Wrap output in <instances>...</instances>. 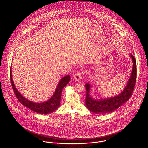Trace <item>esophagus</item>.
<instances>
[{"label": "esophagus", "mask_w": 148, "mask_h": 148, "mask_svg": "<svg viewBox=\"0 0 148 148\" xmlns=\"http://www.w3.org/2000/svg\"><path fill=\"white\" fill-rule=\"evenodd\" d=\"M83 76V71H79L78 72H77L75 75H74V79L77 80V81H79L80 80L82 77Z\"/></svg>", "instance_id": "esophagus-1"}]
</instances>
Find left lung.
Wrapping results in <instances>:
<instances>
[{"label": "left lung", "mask_w": 148, "mask_h": 148, "mask_svg": "<svg viewBox=\"0 0 148 148\" xmlns=\"http://www.w3.org/2000/svg\"><path fill=\"white\" fill-rule=\"evenodd\" d=\"M133 66L130 77L129 78L127 86L123 91L117 96L106 99L95 100L90 95V89L92 85L89 83L85 84L86 95L85 97V105L87 108L92 113L97 114H106L114 112L120 106L127 101L132 95L136 79V63L134 56L130 54Z\"/></svg>", "instance_id": "obj_1"}]
</instances>
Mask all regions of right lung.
Returning a JSON list of instances; mask_svg holds the SVG:
<instances>
[{
  "label": "right lung",
  "mask_w": 148,
  "mask_h": 148,
  "mask_svg": "<svg viewBox=\"0 0 148 148\" xmlns=\"http://www.w3.org/2000/svg\"><path fill=\"white\" fill-rule=\"evenodd\" d=\"M10 76L12 88L19 102H21V104H23V106L27 107L30 110H32V111L35 112L36 113L42 114H47L52 113L56 110L58 108V107L60 106L62 92L63 90V89L65 86V85H67L71 79V77L69 75L65 76L59 82L56 91L50 99L45 102H43L42 103H36L30 101L28 99L25 98L23 96H22L21 94L17 90L12 79L11 71L10 73Z\"/></svg>",
  "instance_id": "1"
}]
</instances>
